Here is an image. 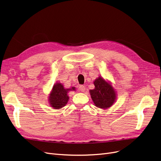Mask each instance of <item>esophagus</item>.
Masks as SVG:
<instances>
[{
	"label": "esophagus",
	"mask_w": 161,
	"mask_h": 161,
	"mask_svg": "<svg viewBox=\"0 0 161 161\" xmlns=\"http://www.w3.org/2000/svg\"><path fill=\"white\" fill-rule=\"evenodd\" d=\"M78 90L81 92H84L86 91V87L84 86H80L78 87Z\"/></svg>",
	"instance_id": "1"
}]
</instances>
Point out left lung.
Wrapping results in <instances>:
<instances>
[{
	"label": "left lung",
	"instance_id": "obj_1",
	"mask_svg": "<svg viewBox=\"0 0 161 161\" xmlns=\"http://www.w3.org/2000/svg\"><path fill=\"white\" fill-rule=\"evenodd\" d=\"M95 89L90 90L91 98L98 108L106 109L114 103L116 94L114 89L103 78L99 77L94 81Z\"/></svg>",
	"mask_w": 161,
	"mask_h": 161
}]
</instances>
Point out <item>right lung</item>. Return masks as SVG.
Instances as JSON below:
<instances>
[{"label":"right lung","mask_w":161,"mask_h":161,"mask_svg":"<svg viewBox=\"0 0 161 161\" xmlns=\"http://www.w3.org/2000/svg\"><path fill=\"white\" fill-rule=\"evenodd\" d=\"M72 90L74 91L75 87H72V89H64L60 83L55 84L49 98L51 106L55 109H60L64 106L69 98V97L67 95L68 92Z\"/></svg>","instance_id":"right-lung-1"}]
</instances>
